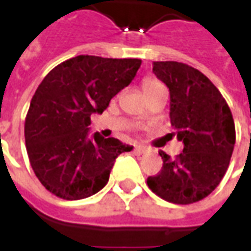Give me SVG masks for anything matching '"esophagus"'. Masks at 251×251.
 Returning <instances> with one entry per match:
<instances>
[{"label": "esophagus", "instance_id": "obj_1", "mask_svg": "<svg viewBox=\"0 0 251 251\" xmlns=\"http://www.w3.org/2000/svg\"><path fill=\"white\" fill-rule=\"evenodd\" d=\"M134 153H136L137 156H141V154H145V153H147V149L142 147H136L134 148Z\"/></svg>", "mask_w": 251, "mask_h": 251}]
</instances>
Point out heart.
Here are the masks:
<instances>
[{
	"label": "heart",
	"instance_id": "obj_1",
	"mask_svg": "<svg viewBox=\"0 0 251 251\" xmlns=\"http://www.w3.org/2000/svg\"><path fill=\"white\" fill-rule=\"evenodd\" d=\"M161 86H163V84L158 82V80H156V79H147V80L144 82L142 88H144V93H148V91H152L154 88L161 87Z\"/></svg>",
	"mask_w": 251,
	"mask_h": 251
}]
</instances>
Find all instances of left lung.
I'll use <instances>...</instances> for the list:
<instances>
[{"label": "left lung", "instance_id": "obj_1", "mask_svg": "<svg viewBox=\"0 0 251 251\" xmlns=\"http://www.w3.org/2000/svg\"><path fill=\"white\" fill-rule=\"evenodd\" d=\"M153 72L169 88L171 125L184 149L175 158L158 152L163 168L148 177V187L175 204L196 203L219 185L228 168L235 144L231 110L214 83L194 67L154 62Z\"/></svg>", "mask_w": 251, "mask_h": 251}]
</instances>
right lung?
Masks as SVG:
<instances>
[{
	"label": "right lung",
	"instance_id": "1",
	"mask_svg": "<svg viewBox=\"0 0 251 251\" xmlns=\"http://www.w3.org/2000/svg\"><path fill=\"white\" fill-rule=\"evenodd\" d=\"M140 59L79 55L60 63L39 84L25 118L30 167L46 189L64 200L97 194L109 181L115 158L130 152L113 137L88 134L91 114H102L129 86Z\"/></svg>",
	"mask_w": 251,
	"mask_h": 251
}]
</instances>
